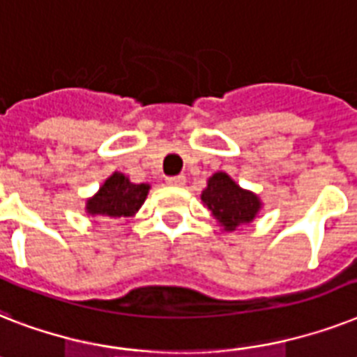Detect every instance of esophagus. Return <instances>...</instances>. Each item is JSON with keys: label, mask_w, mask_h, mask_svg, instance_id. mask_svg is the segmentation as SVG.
<instances>
[{"label": "esophagus", "mask_w": 357, "mask_h": 357, "mask_svg": "<svg viewBox=\"0 0 357 357\" xmlns=\"http://www.w3.org/2000/svg\"><path fill=\"white\" fill-rule=\"evenodd\" d=\"M165 182L169 184V186H184L186 184V176L184 175H176V176H167Z\"/></svg>", "instance_id": "34e87169"}]
</instances>
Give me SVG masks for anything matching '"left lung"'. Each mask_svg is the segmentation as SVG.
<instances>
[{"label": "left lung", "instance_id": "8db88e82", "mask_svg": "<svg viewBox=\"0 0 357 357\" xmlns=\"http://www.w3.org/2000/svg\"><path fill=\"white\" fill-rule=\"evenodd\" d=\"M201 201L218 219L225 232H234L241 225L250 223L261 210L259 197L239 188L223 171H218L208 178V186L202 190Z\"/></svg>", "mask_w": 357, "mask_h": 357}]
</instances>
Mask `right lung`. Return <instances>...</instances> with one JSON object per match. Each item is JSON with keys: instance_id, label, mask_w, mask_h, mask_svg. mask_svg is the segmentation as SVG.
Here are the masks:
<instances>
[{"instance_id": "add662e5", "label": "right lung", "mask_w": 357, "mask_h": 357, "mask_svg": "<svg viewBox=\"0 0 357 357\" xmlns=\"http://www.w3.org/2000/svg\"><path fill=\"white\" fill-rule=\"evenodd\" d=\"M149 184H132L123 173H112L102 182L99 192L86 201L88 215L132 218L147 199Z\"/></svg>"}]
</instances>
